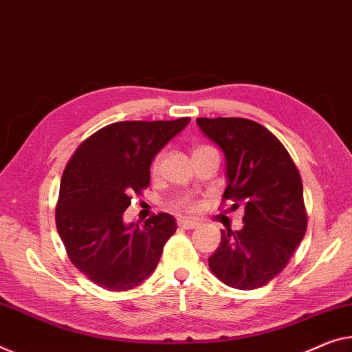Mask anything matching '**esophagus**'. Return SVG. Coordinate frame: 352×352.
I'll list each match as a JSON object with an SVG mask.
<instances>
[{
	"mask_svg": "<svg viewBox=\"0 0 352 352\" xmlns=\"http://www.w3.org/2000/svg\"><path fill=\"white\" fill-rule=\"evenodd\" d=\"M177 225H179L184 230H193V228H197L199 223H198V220L181 217V219H177Z\"/></svg>",
	"mask_w": 352,
	"mask_h": 352,
	"instance_id": "esophagus-1",
	"label": "esophagus"
}]
</instances>
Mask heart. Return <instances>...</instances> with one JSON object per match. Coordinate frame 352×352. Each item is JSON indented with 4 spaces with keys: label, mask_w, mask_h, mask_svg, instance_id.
Masks as SVG:
<instances>
[{
    "label": "heart",
    "mask_w": 352,
    "mask_h": 352,
    "mask_svg": "<svg viewBox=\"0 0 352 352\" xmlns=\"http://www.w3.org/2000/svg\"><path fill=\"white\" fill-rule=\"evenodd\" d=\"M203 148H208V146H199V148H197L195 151L203 149ZM159 166H160V155H157V157H154L153 164H151V173H153V175H155V173L159 171ZM173 206H175L176 209H182V210H193L195 209V203L190 201V199H187V198H181V199H177V201L173 203Z\"/></svg>",
    "instance_id": "1"
}]
</instances>
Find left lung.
<instances>
[{
  "instance_id": "8db88e82",
  "label": "left lung",
  "mask_w": 352,
  "mask_h": 352,
  "mask_svg": "<svg viewBox=\"0 0 352 352\" xmlns=\"http://www.w3.org/2000/svg\"><path fill=\"white\" fill-rule=\"evenodd\" d=\"M201 132L223 151V199L244 204V226L221 230L209 258L220 282L236 289H255L282 272L307 231L302 179L280 140L244 118H198Z\"/></svg>"
}]
</instances>
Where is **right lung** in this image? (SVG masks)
Instances as JSON below:
<instances>
[{"instance_id": "1", "label": "right lung", "mask_w": 352, "mask_h": 352, "mask_svg": "<svg viewBox=\"0 0 352 352\" xmlns=\"http://www.w3.org/2000/svg\"><path fill=\"white\" fill-rule=\"evenodd\" d=\"M188 121L113 122L86 138L66 165L56 228L74 266L102 288L138 286L176 232L170 214H154L143 226L126 225L122 215L132 195L149 186L151 162Z\"/></svg>"}]
</instances>
